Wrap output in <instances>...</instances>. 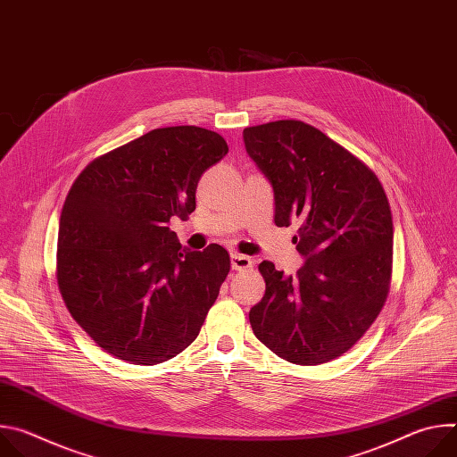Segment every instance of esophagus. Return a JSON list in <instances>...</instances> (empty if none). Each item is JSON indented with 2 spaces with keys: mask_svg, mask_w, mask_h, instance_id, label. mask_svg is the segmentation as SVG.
<instances>
[{
  "mask_svg": "<svg viewBox=\"0 0 457 457\" xmlns=\"http://www.w3.org/2000/svg\"><path fill=\"white\" fill-rule=\"evenodd\" d=\"M251 266H253V260L247 254H238V253L231 254V268L235 271H244V270H249Z\"/></svg>",
  "mask_w": 457,
  "mask_h": 457,
  "instance_id": "1",
  "label": "esophagus"
}]
</instances>
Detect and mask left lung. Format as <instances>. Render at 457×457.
Segmentation results:
<instances>
[{
  "instance_id": "8db88e82",
  "label": "left lung",
  "mask_w": 457,
  "mask_h": 457,
  "mask_svg": "<svg viewBox=\"0 0 457 457\" xmlns=\"http://www.w3.org/2000/svg\"><path fill=\"white\" fill-rule=\"evenodd\" d=\"M244 146L275 195V224L293 237L303 266L286 277L258 266L266 295L249 311L254 337L296 365L342 356L379 314L393 268V217L378 177L302 120L244 129Z\"/></svg>"
}]
</instances>
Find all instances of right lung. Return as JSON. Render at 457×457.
<instances>
[{"label":"right lung","mask_w":457,"mask_h":457,"mask_svg":"<svg viewBox=\"0 0 457 457\" xmlns=\"http://www.w3.org/2000/svg\"><path fill=\"white\" fill-rule=\"evenodd\" d=\"M228 154L199 126L157 128L92 161L64 201L57 284L72 318L112 356L155 365L195 338L229 273L219 244L180 245L201 175Z\"/></svg>","instance_id":"obj_1"}]
</instances>
